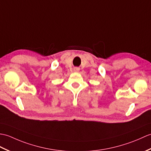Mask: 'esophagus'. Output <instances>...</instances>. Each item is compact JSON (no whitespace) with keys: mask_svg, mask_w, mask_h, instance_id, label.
I'll use <instances>...</instances> for the list:
<instances>
[{"mask_svg":"<svg viewBox=\"0 0 151 151\" xmlns=\"http://www.w3.org/2000/svg\"><path fill=\"white\" fill-rule=\"evenodd\" d=\"M73 70H74L75 72H78L79 70V68H77V67H76V68H75L74 69H73Z\"/></svg>","mask_w":151,"mask_h":151,"instance_id":"esophagus-1","label":"esophagus"}]
</instances>
